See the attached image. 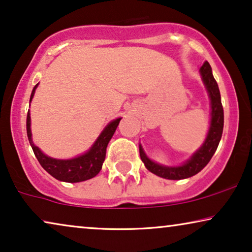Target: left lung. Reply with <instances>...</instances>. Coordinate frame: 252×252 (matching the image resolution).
<instances>
[{
    "label": "left lung",
    "mask_w": 252,
    "mask_h": 252,
    "mask_svg": "<svg viewBox=\"0 0 252 252\" xmlns=\"http://www.w3.org/2000/svg\"><path fill=\"white\" fill-rule=\"evenodd\" d=\"M199 73H201L202 81L209 94L210 108H211L210 127L202 146L191 155L189 159L179 166H166V165L158 164L156 161L151 160L144 153L142 146L141 144L139 146L140 157L144 166L151 173L160 178L168 179V180H181V179H187L197 174L208 165L210 159L215 155L217 148H218L220 139H221L223 129V109L221 97H220L218 84H217L216 79L213 78L212 68L208 62H204V64L199 68Z\"/></svg>",
    "instance_id": "8db88e82"
}]
</instances>
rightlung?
Returning a JSON list of instances; mask_svg holds the SVG:
<instances>
[{"instance_id":"add662e5","label":"right lung","mask_w":252,"mask_h":252,"mask_svg":"<svg viewBox=\"0 0 252 252\" xmlns=\"http://www.w3.org/2000/svg\"><path fill=\"white\" fill-rule=\"evenodd\" d=\"M33 88L32 94H31L30 102L32 101L34 93L37 87ZM122 118H117L112 122H110L108 125L104 127L97 139L93 146L89 148L88 151L85 154L77 156L74 158H70V159H57V158H53L44 155L42 151L40 150L39 147H36L33 143L32 140V130H31V115L30 110L27 113L26 119V130H27V137H29L30 144L34 151V155L39 160L44 170L49 173L51 177L60 181L64 182H81L89 180V179L96 177L101 171L103 161L105 159L106 154V147H108L109 141L115 134L117 127L119 125V122Z\"/></svg>"}]
</instances>
